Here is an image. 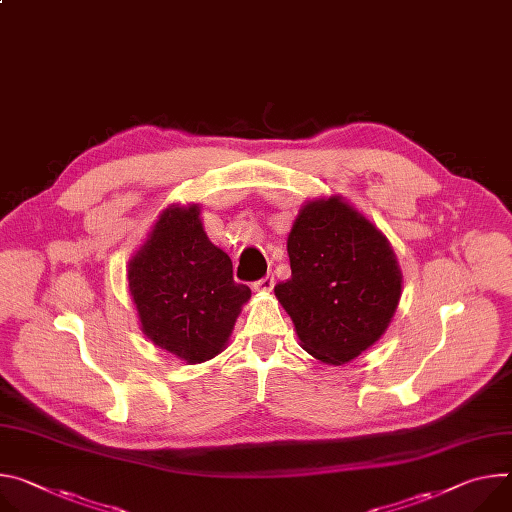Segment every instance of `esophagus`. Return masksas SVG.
Here are the masks:
<instances>
[{
	"mask_svg": "<svg viewBox=\"0 0 512 512\" xmlns=\"http://www.w3.org/2000/svg\"><path fill=\"white\" fill-rule=\"evenodd\" d=\"M273 284H275L273 275H265V277H261V280H257V282L253 284V290H257V292H271V290H273Z\"/></svg>",
	"mask_w": 512,
	"mask_h": 512,
	"instance_id": "1",
	"label": "esophagus"
}]
</instances>
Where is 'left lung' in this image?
I'll use <instances>...</instances> for the list:
<instances>
[{
	"label": "left lung",
	"mask_w": 512,
	"mask_h": 512,
	"mask_svg": "<svg viewBox=\"0 0 512 512\" xmlns=\"http://www.w3.org/2000/svg\"><path fill=\"white\" fill-rule=\"evenodd\" d=\"M288 255L292 277L273 292L312 357L343 365L386 333L402 273L388 239L353 206L339 196L304 204Z\"/></svg>",
	"instance_id": "8db88e82"
}]
</instances>
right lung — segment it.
<instances>
[{
	"mask_svg": "<svg viewBox=\"0 0 512 512\" xmlns=\"http://www.w3.org/2000/svg\"><path fill=\"white\" fill-rule=\"evenodd\" d=\"M143 333L185 363L218 355L251 298L232 280L230 257L206 237L200 208L169 206L128 263Z\"/></svg>",
	"mask_w": 512,
	"mask_h": 512,
	"instance_id": "right-lung-1",
	"label": "right lung"
}]
</instances>
